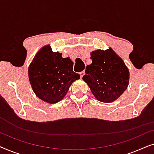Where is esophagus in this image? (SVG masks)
Wrapping results in <instances>:
<instances>
[{
  "label": "esophagus",
  "mask_w": 154,
  "mask_h": 154,
  "mask_svg": "<svg viewBox=\"0 0 154 154\" xmlns=\"http://www.w3.org/2000/svg\"><path fill=\"white\" fill-rule=\"evenodd\" d=\"M85 74V71H81V72H80V76H81V78H83V76Z\"/></svg>",
  "instance_id": "34e87169"
}]
</instances>
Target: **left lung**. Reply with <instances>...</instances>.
Instances as JSON below:
<instances>
[{
	"instance_id": "left-lung-1",
	"label": "left lung",
	"mask_w": 154,
	"mask_h": 154,
	"mask_svg": "<svg viewBox=\"0 0 154 154\" xmlns=\"http://www.w3.org/2000/svg\"><path fill=\"white\" fill-rule=\"evenodd\" d=\"M92 64L88 65L83 80L97 100L104 103L118 100L127 89L129 69L111 48L90 53Z\"/></svg>"
}]
</instances>
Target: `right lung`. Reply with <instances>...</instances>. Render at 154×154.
Wrapping results in <instances>:
<instances>
[{"label": "right lung", "instance_id": "1", "mask_svg": "<svg viewBox=\"0 0 154 154\" xmlns=\"http://www.w3.org/2000/svg\"><path fill=\"white\" fill-rule=\"evenodd\" d=\"M73 62L62 53L52 52L50 45L39 50L28 69L29 79L38 97L55 104L66 95L71 84L81 79L73 71Z\"/></svg>", "mask_w": 154, "mask_h": 154}]
</instances>
